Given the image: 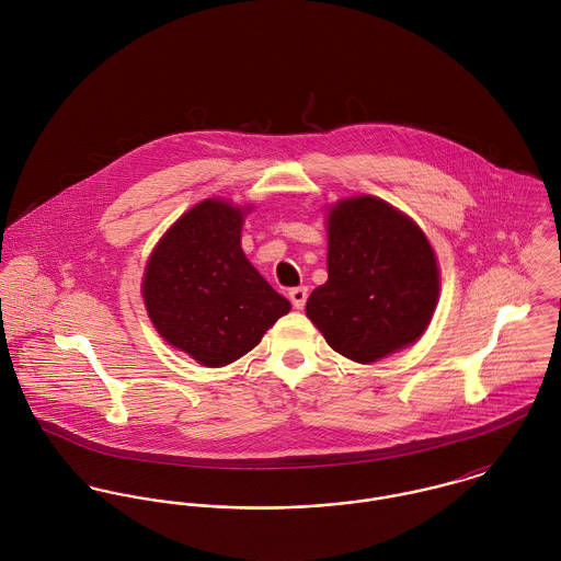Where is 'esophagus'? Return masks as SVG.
<instances>
[{"label": "esophagus", "instance_id": "obj_1", "mask_svg": "<svg viewBox=\"0 0 561 561\" xmlns=\"http://www.w3.org/2000/svg\"><path fill=\"white\" fill-rule=\"evenodd\" d=\"M307 298H309V289H307L305 285L289 289V300H291V305H294L296 309H305Z\"/></svg>", "mask_w": 561, "mask_h": 561}]
</instances>
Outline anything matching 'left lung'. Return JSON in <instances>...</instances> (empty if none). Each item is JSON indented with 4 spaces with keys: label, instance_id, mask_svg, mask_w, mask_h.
<instances>
[{
    "label": "left lung",
    "instance_id": "8db88e82",
    "mask_svg": "<svg viewBox=\"0 0 561 561\" xmlns=\"http://www.w3.org/2000/svg\"><path fill=\"white\" fill-rule=\"evenodd\" d=\"M438 287L434 250L410 218L374 196L345 198L328 216V280L307 316L334 352L374 363L423 334Z\"/></svg>",
    "mask_w": 561,
    "mask_h": 561
}]
</instances>
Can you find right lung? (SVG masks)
Wrapping results in <instances>:
<instances>
[{
	"label": "right lung",
	"mask_w": 561,
	"mask_h": 561,
	"mask_svg": "<svg viewBox=\"0 0 561 561\" xmlns=\"http://www.w3.org/2000/svg\"><path fill=\"white\" fill-rule=\"evenodd\" d=\"M241 222L240 207L198 203L161 238L145 272L158 332L205 367L241 358L291 309L245 259Z\"/></svg>",
	"instance_id": "1"
}]
</instances>
